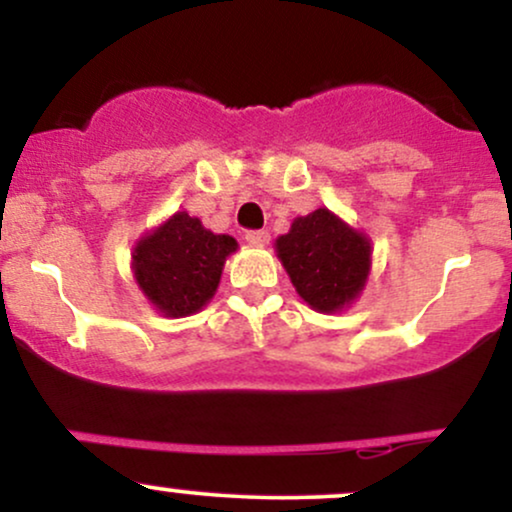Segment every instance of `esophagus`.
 Masks as SVG:
<instances>
[{
  "label": "esophagus",
  "instance_id": "34e87169",
  "mask_svg": "<svg viewBox=\"0 0 512 512\" xmlns=\"http://www.w3.org/2000/svg\"><path fill=\"white\" fill-rule=\"evenodd\" d=\"M245 240H248L250 245H255V248H262V245L269 243V233L267 231H248L245 233Z\"/></svg>",
  "mask_w": 512,
  "mask_h": 512
}]
</instances>
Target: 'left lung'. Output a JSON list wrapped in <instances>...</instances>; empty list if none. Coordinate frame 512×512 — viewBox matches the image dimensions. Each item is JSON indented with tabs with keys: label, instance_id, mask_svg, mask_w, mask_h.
I'll list each match as a JSON object with an SVG mask.
<instances>
[{
	"label": "left lung",
	"instance_id": "1",
	"mask_svg": "<svg viewBox=\"0 0 512 512\" xmlns=\"http://www.w3.org/2000/svg\"><path fill=\"white\" fill-rule=\"evenodd\" d=\"M291 284L317 313H339L361 296L370 272V240L334 216L315 209L298 216L274 243Z\"/></svg>",
	"mask_w": 512,
	"mask_h": 512
}]
</instances>
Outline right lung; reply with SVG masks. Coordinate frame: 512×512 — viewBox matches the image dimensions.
Wrapping results in <instances>:
<instances>
[{"label": "right lung", "instance_id": "1", "mask_svg": "<svg viewBox=\"0 0 512 512\" xmlns=\"http://www.w3.org/2000/svg\"><path fill=\"white\" fill-rule=\"evenodd\" d=\"M236 250V238L216 236L178 211L134 245V279L158 313L185 317L214 298L226 257Z\"/></svg>", "mask_w": 512, "mask_h": 512}]
</instances>
